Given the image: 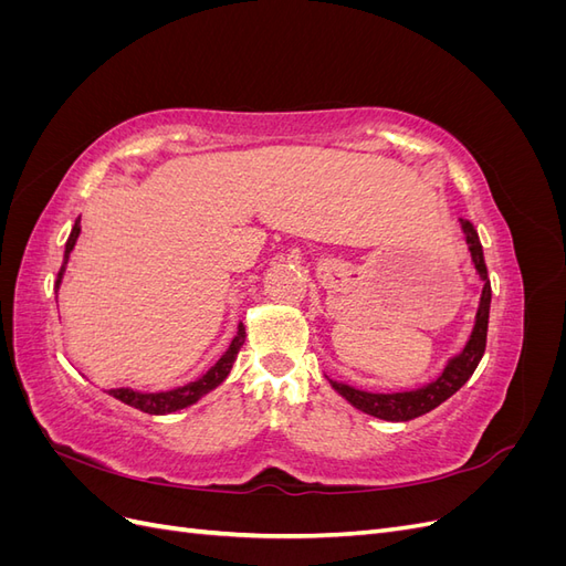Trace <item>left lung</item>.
Returning a JSON list of instances; mask_svg holds the SVG:
<instances>
[{
  "instance_id": "8db88e82",
  "label": "left lung",
  "mask_w": 566,
  "mask_h": 566,
  "mask_svg": "<svg viewBox=\"0 0 566 566\" xmlns=\"http://www.w3.org/2000/svg\"><path fill=\"white\" fill-rule=\"evenodd\" d=\"M460 229L465 233V243L472 256V264L476 269L479 281L484 283L482 287V297H479L476 306V316L472 333L465 342V347L460 349V354L451 356L443 370L437 375L432 382H427L416 389H403V391H366V389H356L347 382H337L331 380L333 389L339 394L342 399L349 401L354 408L361 410V413H368L373 418L389 420V422H406L420 418L424 413H430L432 408L447 401L449 397L465 385L472 373L476 370L479 361H482L484 349H486V331H489V310H491V281L486 273V262H484V250L482 243H479V235L470 221L460 219Z\"/></svg>"
}]
</instances>
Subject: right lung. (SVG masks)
<instances>
[{"label":"right lung","instance_id":"1","mask_svg":"<svg viewBox=\"0 0 566 566\" xmlns=\"http://www.w3.org/2000/svg\"><path fill=\"white\" fill-rule=\"evenodd\" d=\"M77 235H80V219H75V227H73L71 235H67L65 252H63V266L59 271V279H56V285H54L56 293H59V287H61L67 260H71V252H73V248L77 243ZM243 342H245V328H243V323H241V325H238L235 337L231 339L229 349L219 356V361L214 366H210L208 370H205L198 380L188 382V385L167 389V391H139V389H132V387H117V389H108V394H111V397H115L117 401H123V403H127L132 408H139V410H144V413H150V416L175 413V410L193 406L196 401H200L205 397V394L212 391L214 387H219L221 382L229 378V373L233 368V361H235L238 352H241V347H243Z\"/></svg>","mask_w":566,"mask_h":566}]
</instances>
